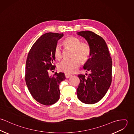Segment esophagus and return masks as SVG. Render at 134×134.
Instances as JSON below:
<instances>
[{
    "label": "esophagus",
    "instance_id": "obj_1",
    "mask_svg": "<svg viewBox=\"0 0 134 134\" xmlns=\"http://www.w3.org/2000/svg\"><path fill=\"white\" fill-rule=\"evenodd\" d=\"M71 76H72L71 75L69 74H67V73H65V77H66V78H70Z\"/></svg>",
    "mask_w": 134,
    "mask_h": 134
}]
</instances>
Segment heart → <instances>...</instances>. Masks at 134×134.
Returning <instances> with one entry per match:
<instances>
[{
    "label": "heart",
    "instance_id": "heart-1",
    "mask_svg": "<svg viewBox=\"0 0 134 134\" xmlns=\"http://www.w3.org/2000/svg\"><path fill=\"white\" fill-rule=\"evenodd\" d=\"M62 43L66 47L72 49V59L62 60L58 64V69L61 72L72 73L74 70L79 68L80 61L82 63H85L89 59L91 48L88 43L81 42L80 38L73 36L65 38ZM54 56L57 60H60L62 57V51L58 45H56L54 48Z\"/></svg>",
    "mask_w": 134,
    "mask_h": 134
}]
</instances>
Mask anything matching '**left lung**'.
<instances>
[{"label": "left lung", "instance_id": "obj_1", "mask_svg": "<svg viewBox=\"0 0 134 134\" xmlns=\"http://www.w3.org/2000/svg\"><path fill=\"white\" fill-rule=\"evenodd\" d=\"M78 35L87 41L91 48V58L83 66L90 72L88 76L78 75L80 83L77 89L78 99L83 103L93 104L106 94L112 81V59L105 40L90 31H80ZM87 75V74H86Z\"/></svg>", "mask_w": 134, "mask_h": 134}]
</instances>
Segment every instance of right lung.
<instances>
[{"label": "right lung", "mask_w": 134, "mask_h": 134, "mask_svg": "<svg viewBox=\"0 0 134 134\" xmlns=\"http://www.w3.org/2000/svg\"><path fill=\"white\" fill-rule=\"evenodd\" d=\"M63 34L48 32L41 36L30 49L26 63L25 81L34 98L49 106L59 99L60 83L65 79L63 73L56 72L52 76L48 71L55 69L54 50Z\"/></svg>", "instance_id": "add662e5"}]
</instances>
